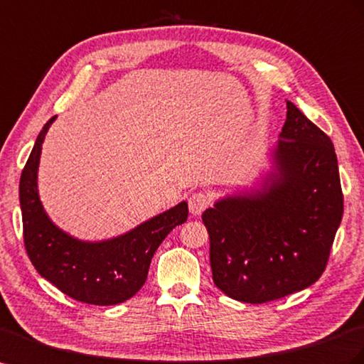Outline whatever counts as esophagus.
I'll return each mask as SVG.
<instances>
[{"instance_id": "esophagus-1", "label": "esophagus", "mask_w": 364, "mask_h": 364, "mask_svg": "<svg viewBox=\"0 0 364 364\" xmlns=\"http://www.w3.org/2000/svg\"><path fill=\"white\" fill-rule=\"evenodd\" d=\"M210 198L208 194H205L202 191H198V193H193L190 196L188 199V208H190V213L193 215H200L206 208H208L210 205Z\"/></svg>"}]
</instances>
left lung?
I'll return each instance as SVG.
<instances>
[{"label":"left lung","instance_id":"1","mask_svg":"<svg viewBox=\"0 0 364 364\" xmlns=\"http://www.w3.org/2000/svg\"><path fill=\"white\" fill-rule=\"evenodd\" d=\"M287 109L269 168L202 214L214 284L245 303L277 300L316 283L343 215L332 141L291 101Z\"/></svg>","mask_w":364,"mask_h":364}]
</instances>
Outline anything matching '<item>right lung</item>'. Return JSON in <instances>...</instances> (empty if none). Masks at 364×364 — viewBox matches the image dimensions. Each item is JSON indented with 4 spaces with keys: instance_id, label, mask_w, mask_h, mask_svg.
I'll list each match as a JSON object with an SVG mask.
<instances>
[{
    "instance_id": "1",
    "label": "right lung",
    "mask_w": 364,
    "mask_h": 364,
    "mask_svg": "<svg viewBox=\"0 0 364 364\" xmlns=\"http://www.w3.org/2000/svg\"><path fill=\"white\" fill-rule=\"evenodd\" d=\"M56 116L43 127L19 179L24 245L41 277L77 301L112 306L132 299L146 280L153 255L173 228L186 222L182 200L133 230L105 240H81L48 218L38 191V168L46 134Z\"/></svg>"
}]
</instances>
